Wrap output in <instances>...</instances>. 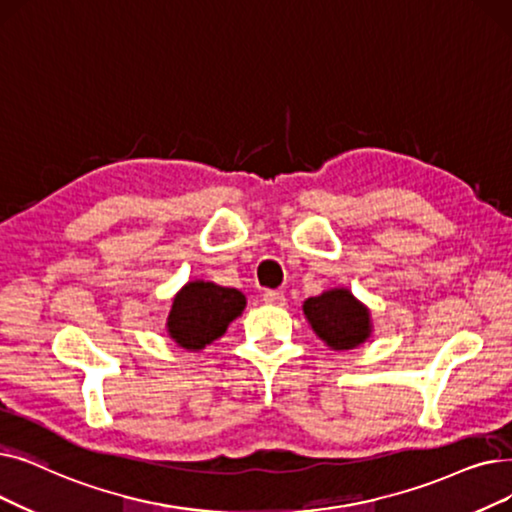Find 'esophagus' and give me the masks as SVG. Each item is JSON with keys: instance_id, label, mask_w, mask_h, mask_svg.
I'll return each instance as SVG.
<instances>
[{"instance_id": "obj_1", "label": "esophagus", "mask_w": 512, "mask_h": 512, "mask_svg": "<svg viewBox=\"0 0 512 512\" xmlns=\"http://www.w3.org/2000/svg\"><path fill=\"white\" fill-rule=\"evenodd\" d=\"M263 301L268 303V305H284V293H280V291H265L263 293Z\"/></svg>"}]
</instances>
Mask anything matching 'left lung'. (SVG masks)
<instances>
[{
  "label": "left lung",
  "instance_id": "1",
  "mask_svg": "<svg viewBox=\"0 0 512 512\" xmlns=\"http://www.w3.org/2000/svg\"><path fill=\"white\" fill-rule=\"evenodd\" d=\"M303 311L316 335L332 349H353L370 335L368 309L345 288L309 297Z\"/></svg>",
  "mask_w": 512,
  "mask_h": 512
}]
</instances>
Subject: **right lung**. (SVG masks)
Returning a JSON list of instances; mask_svg holds the SVG:
<instances>
[{
  "instance_id": "right-lung-1",
  "label": "right lung",
  "mask_w": 512,
  "mask_h": 512,
  "mask_svg": "<svg viewBox=\"0 0 512 512\" xmlns=\"http://www.w3.org/2000/svg\"><path fill=\"white\" fill-rule=\"evenodd\" d=\"M244 295L236 288L213 282H188L173 299L167 326L171 339L184 349H203L226 332L244 309Z\"/></svg>"
}]
</instances>
